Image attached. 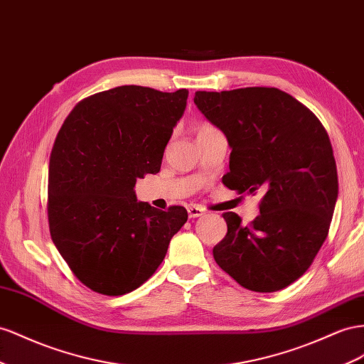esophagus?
Instances as JSON below:
<instances>
[{
    "mask_svg": "<svg viewBox=\"0 0 364 364\" xmlns=\"http://www.w3.org/2000/svg\"><path fill=\"white\" fill-rule=\"evenodd\" d=\"M188 215L191 219H196V218H200V215H203V210L200 208V206H196V205H191L188 206Z\"/></svg>",
    "mask_w": 364,
    "mask_h": 364,
    "instance_id": "34e87169",
    "label": "esophagus"
}]
</instances>
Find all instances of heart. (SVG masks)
Masks as SVG:
<instances>
[{
    "mask_svg": "<svg viewBox=\"0 0 364 364\" xmlns=\"http://www.w3.org/2000/svg\"><path fill=\"white\" fill-rule=\"evenodd\" d=\"M213 130H218V129H215L214 125H211L208 122H202V124L198 125V129H196V133H198V136H199V134L208 133V132H213Z\"/></svg>",
    "mask_w": 364,
    "mask_h": 364,
    "instance_id": "b5f03b06",
    "label": "heart"
}]
</instances>
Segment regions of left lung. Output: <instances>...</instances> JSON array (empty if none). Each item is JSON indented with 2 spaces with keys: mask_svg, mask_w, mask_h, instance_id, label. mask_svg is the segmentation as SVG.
<instances>
[{
  "mask_svg": "<svg viewBox=\"0 0 364 364\" xmlns=\"http://www.w3.org/2000/svg\"><path fill=\"white\" fill-rule=\"evenodd\" d=\"M194 104L232 149L223 185L263 191L260 214L248 225L223 213L228 232L213 250L215 263L250 291L289 287L316 259L336 208L338 176L325 127L274 87L196 92Z\"/></svg>",
  "mask_w": 364,
  "mask_h": 364,
  "instance_id": "left-lung-1",
  "label": "left lung"
}]
</instances>
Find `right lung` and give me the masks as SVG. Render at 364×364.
<instances>
[{"instance_id": "add662e5", "label": "right lung", "mask_w": 364, "mask_h": 364, "mask_svg": "<svg viewBox=\"0 0 364 364\" xmlns=\"http://www.w3.org/2000/svg\"><path fill=\"white\" fill-rule=\"evenodd\" d=\"M188 90L121 85L75 105L48 162L47 218L55 247L76 279L104 296L139 288L188 219L137 202L136 179L161 170Z\"/></svg>"}]
</instances>
